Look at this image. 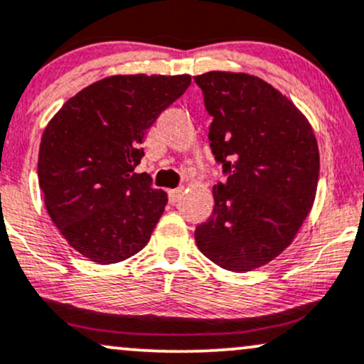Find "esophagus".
Wrapping results in <instances>:
<instances>
[{
	"label": "esophagus",
	"instance_id": "esophagus-1",
	"mask_svg": "<svg viewBox=\"0 0 364 364\" xmlns=\"http://www.w3.org/2000/svg\"><path fill=\"white\" fill-rule=\"evenodd\" d=\"M183 195V188H174V190H169V200L171 202H178L179 198H181Z\"/></svg>",
	"mask_w": 364,
	"mask_h": 364
}]
</instances>
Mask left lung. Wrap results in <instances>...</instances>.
Listing matches in <instances>:
<instances>
[{
    "mask_svg": "<svg viewBox=\"0 0 364 364\" xmlns=\"http://www.w3.org/2000/svg\"><path fill=\"white\" fill-rule=\"evenodd\" d=\"M193 79L213 117L210 150L228 176L213 188L214 210L195 242L214 264L252 271L292 243L313 207L316 138L302 112L255 75L213 70Z\"/></svg>",
    "mask_w": 364,
    "mask_h": 364,
    "instance_id": "obj_1",
    "label": "left lung"
}]
</instances>
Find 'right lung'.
I'll use <instances>...</instances> for the list:
<instances>
[{"label":"right lung","instance_id":"right-lung-1","mask_svg":"<svg viewBox=\"0 0 364 364\" xmlns=\"http://www.w3.org/2000/svg\"><path fill=\"white\" fill-rule=\"evenodd\" d=\"M183 75H110L67 100L39 145L38 178L51 221L72 249L115 264L146 245L167 193L138 174L151 124L188 90Z\"/></svg>","mask_w":364,"mask_h":364}]
</instances>
